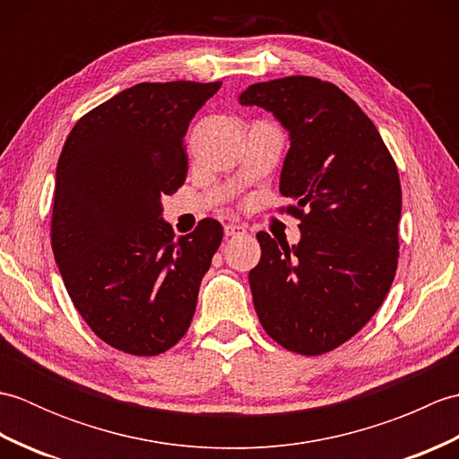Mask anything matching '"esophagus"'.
<instances>
[{
    "label": "esophagus",
    "mask_w": 459,
    "mask_h": 459,
    "mask_svg": "<svg viewBox=\"0 0 459 459\" xmlns=\"http://www.w3.org/2000/svg\"><path fill=\"white\" fill-rule=\"evenodd\" d=\"M245 232H247V229L242 227V224H237V222L224 224V237H227V238L240 237V235H245Z\"/></svg>",
    "instance_id": "34e87169"
}]
</instances>
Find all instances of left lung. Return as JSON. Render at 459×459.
<instances>
[{
    "label": "left lung",
    "instance_id": "left-lung-1",
    "mask_svg": "<svg viewBox=\"0 0 459 459\" xmlns=\"http://www.w3.org/2000/svg\"><path fill=\"white\" fill-rule=\"evenodd\" d=\"M245 106L272 112L290 134L280 193L299 219L296 247L258 232L250 270L266 333L299 355H324L353 337L396 274L403 191L391 152L355 100L327 81L286 76L250 84Z\"/></svg>",
    "mask_w": 459,
    "mask_h": 459
}]
</instances>
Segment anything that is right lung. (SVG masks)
Instances as JSON below:
<instances>
[{
  "mask_svg": "<svg viewBox=\"0 0 459 459\" xmlns=\"http://www.w3.org/2000/svg\"><path fill=\"white\" fill-rule=\"evenodd\" d=\"M217 82H140L74 124L56 163L51 247L65 288L104 343L138 357L187 333L222 240L203 219L173 238L161 197L187 175L185 134Z\"/></svg>",
  "mask_w": 459,
  "mask_h": 459,
  "instance_id": "1",
  "label": "right lung"
}]
</instances>
